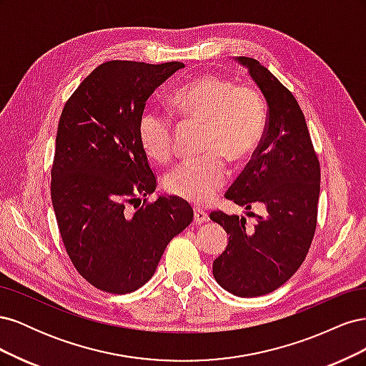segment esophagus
Returning <instances> with one entry per match:
<instances>
[{"instance_id":"1","label":"esophagus","mask_w":366,"mask_h":366,"mask_svg":"<svg viewBox=\"0 0 366 366\" xmlns=\"http://www.w3.org/2000/svg\"><path fill=\"white\" fill-rule=\"evenodd\" d=\"M194 219H195V223L202 224V223L209 221V215H207V212H204L203 209H194Z\"/></svg>"}]
</instances>
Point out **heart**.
<instances>
[{
	"instance_id": "1",
	"label": "heart",
	"mask_w": 366,
	"mask_h": 366,
	"mask_svg": "<svg viewBox=\"0 0 366 366\" xmlns=\"http://www.w3.org/2000/svg\"><path fill=\"white\" fill-rule=\"evenodd\" d=\"M177 114L204 124L202 151L204 156L182 162L168 174L164 187L171 195L191 204L212 202L229 179L230 162L247 160L262 140L264 104L250 85H235L217 74L197 76L171 96ZM139 140L157 163L174 154V124L169 114L147 109L139 119Z\"/></svg>"
}]
</instances>
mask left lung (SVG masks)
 <instances>
[{"label": "left lung", "mask_w": 366, "mask_h": 366, "mask_svg": "<svg viewBox=\"0 0 366 366\" xmlns=\"http://www.w3.org/2000/svg\"><path fill=\"white\" fill-rule=\"evenodd\" d=\"M267 101L262 140L244 171L224 194L250 210L259 206L253 227L246 218L212 210L210 219L229 235L214 261L217 282L241 297L272 293L301 267L316 232L320 164L301 107L289 88L257 59L238 56Z\"/></svg>", "instance_id": "1"}]
</instances>
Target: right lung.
<instances>
[{
	"mask_svg": "<svg viewBox=\"0 0 366 366\" xmlns=\"http://www.w3.org/2000/svg\"><path fill=\"white\" fill-rule=\"evenodd\" d=\"M183 62L108 61L65 102L51 164V203L74 269L96 289L131 293L147 284L168 242L192 223L177 197H159L139 119L148 97ZM144 198L129 214L127 204Z\"/></svg>",
	"mask_w": 366,
	"mask_h": 366,
	"instance_id": "obj_1",
	"label": "right lung"
}]
</instances>
